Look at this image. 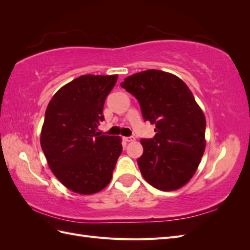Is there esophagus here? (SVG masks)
Here are the masks:
<instances>
[{
	"mask_svg": "<svg viewBox=\"0 0 250 250\" xmlns=\"http://www.w3.org/2000/svg\"><path fill=\"white\" fill-rule=\"evenodd\" d=\"M123 140L125 142H132V141H134V138L133 137H124Z\"/></svg>",
	"mask_w": 250,
	"mask_h": 250,
	"instance_id": "34e87169",
	"label": "esophagus"
}]
</instances>
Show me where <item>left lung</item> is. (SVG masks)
<instances>
[{"mask_svg":"<svg viewBox=\"0 0 250 250\" xmlns=\"http://www.w3.org/2000/svg\"><path fill=\"white\" fill-rule=\"evenodd\" d=\"M120 85L139 101L145 122L155 125L154 137L141 140L143 177L158 190H177L192 178L206 149L202 110L186 83L163 71L137 73Z\"/></svg>","mask_w":250,"mask_h":250,"instance_id":"obj_1","label":"left lung"}]
</instances>
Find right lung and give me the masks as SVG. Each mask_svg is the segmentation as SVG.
<instances>
[{
    "instance_id": "obj_1",
    "label": "right lung",
    "mask_w": 250,
    "mask_h": 250,
    "mask_svg": "<svg viewBox=\"0 0 250 250\" xmlns=\"http://www.w3.org/2000/svg\"><path fill=\"white\" fill-rule=\"evenodd\" d=\"M118 75H82L60 88L48 104L41 135L49 167L69 190L82 195L101 191L112 177L122 144L102 134L105 100Z\"/></svg>"
}]
</instances>
